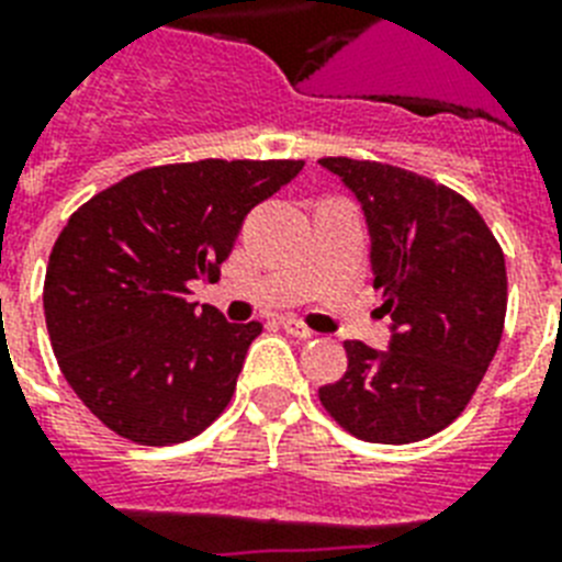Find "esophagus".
Returning <instances> with one entry per match:
<instances>
[{"mask_svg": "<svg viewBox=\"0 0 562 562\" xmlns=\"http://www.w3.org/2000/svg\"><path fill=\"white\" fill-rule=\"evenodd\" d=\"M282 328H285L291 337H300V340H308V337H314L312 328L303 326V323L294 321V317H282Z\"/></svg>", "mask_w": 562, "mask_h": 562, "instance_id": "esophagus-1", "label": "esophagus"}]
</instances>
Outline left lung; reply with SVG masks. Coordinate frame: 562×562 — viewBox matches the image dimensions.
Here are the masks:
<instances>
[{
	"label": "left lung",
	"instance_id": "8db88e82",
	"mask_svg": "<svg viewBox=\"0 0 562 562\" xmlns=\"http://www.w3.org/2000/svg\"><path fill=\"white\" fill-rule=\"evenodd\" d=\"M363 204L375 289L395 335L386 352L346 340L344 378L321 404L346 432L409 445L453 424L503 340L505 254L464 195L418 172L358 158H321Z\"/></svg>",
	"mask_w": 562,
	"mask_h": 562
}]
</instances>
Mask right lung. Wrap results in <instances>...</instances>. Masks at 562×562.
I'll use <instances>...</instances> for the list:
<instances>
[{
	"label": "right lung",
	"mask_w": 562,
	"mask_h": 562,
	"mask_svg": "<svg viewBox=\"0 0 562 562\" xmlns=\"http://www.w3.org/2000/svg\"><path fill=\"white\" fill-rule=\"evenodd\" d=\"M303 161L204 158L132 172L77 207L45 271L52 349L109 430L164 447L199 436L231 404L262 323L195 308L241 222Z\"/></svg>",
	"instance_id": "right-lung-1"
}]
</instances>
